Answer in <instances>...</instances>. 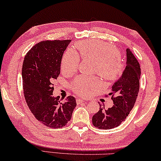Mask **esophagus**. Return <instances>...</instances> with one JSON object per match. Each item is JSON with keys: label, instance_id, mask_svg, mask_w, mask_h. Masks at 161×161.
I'll list each match as a JSON object with an SVG mask.
<instances>
[{"label": "esophagus", "instance_id": "obj_1", "mask_svg": "<svg viewBox=\"0 0 161 161\" xmlns=\"http://www.w3.org/2000/svg\"><path fill=\"white\" fill-rule=\"evenodd\" d=\"M87 100L84 99V98H78V99H77V100H76V102H77V103H84V102H86Z\"/></svg>", "mask_w": 161, "mask_h": 161}]
</instances>
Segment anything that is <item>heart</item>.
<instances>
[{"mask_svg":"<svg viewBox=\"0 0 161 161\" xmlns=\"http://www.w3.org/2000/svg\"><path fill=\"white\" fill-rule=\"evenodd\" d=\"M75 50L69 49L64 54L61 69L72 72L77 69L80 58L93 60L95 71L108 80H117L125 70L122 53L108 42L92 39L83 40L75 44ZM100 81L96 76L79 75L71 82V88L82 95H88L92 89L97 88Z\"/></svg>","mask_w":161,"mask_h":161,"instance_id":"1","label":"heart"}]
</instances>
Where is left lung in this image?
Instances as JSON below:
<instances>
[{"instance_id":"8db88e82","label":"left lung","mask_w":161,"mask_h":161,"mask_svg":"<svg viewBox=\"0 0 161 161\" xmlns=\"http://www.w3.org/2000/svg\"><path fill=\"white\" fill-rule=\"evenodd\" d=\"M126 66L122 75L112 87L109 95L114 105L106 109L99 103L100 110L92 117V125L100 129L117 127L133 109L139 91L140 64L129 49H126ZM108 95H106V97Z\"/></svg>"}]
</instances>
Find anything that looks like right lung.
Segmentation results:
<instances>
[{
  "label": "right lung",
  "mask_w": 161,
  "mask_h": 161,
  "mask_svg": "<svg viewBox=\"0 0 161 161\" xmlns=\"http://www.w3.org/2000/svg\"><path fill=\"white\" fill-rule=\"evenodd\" d=\"M70 39L42 41L25 56L22 69L25 100L39 122L50 128H61L70 120L76 107L74 97L62 103L53 97V82L60 74L62 56Z\"/></svg>",
  "instance_id": "add662e5"
}]
</instances>
